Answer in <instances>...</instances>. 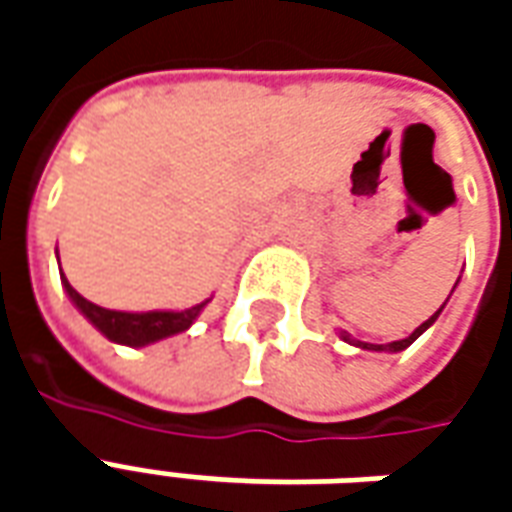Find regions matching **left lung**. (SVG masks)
<instances>
[{"mask_svg":"<svg viewBox=\"0 0 512 512\" xmlns=\"http://www.w3.org/2000/svg\"><path fill=\"white\" fill-rule=\"evenodd\" d=\"M455 285H458V282H455ZM452 290H455V288H452ZM444 304H447V301H444ZM444 304H441L439 310H436V312H433V315H430L428 321L419 323L417 329H414V332L408 334L406 340H395V343H386V345H373V343H362V340H354V337H351V334H348V332H340V337H343V340H345V343H348V345H356V348H365V351H386V354H397V351H406L408 345L414 343V340H417L419 334L428 332L430 326L436 323V318H439V315H441V310H444Z\"/></svg>","mask_w":512,"mask_h":512,"instance_id":"1","label":"left lung"}]
</instances>
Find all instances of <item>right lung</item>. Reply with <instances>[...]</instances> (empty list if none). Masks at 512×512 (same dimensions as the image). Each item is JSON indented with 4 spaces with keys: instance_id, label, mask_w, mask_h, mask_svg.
I'll use <instances>...</instances> for the list:
<instances>
[{
    "instance_id": "obj_1",
    "label": "right lung",
    "mask_w": 512,
    "mask_h": 512,
    "mask_svg": "<svg viewBox=\"0 0 512 512\" xmlns=\"http://www.w3.org/2000/svg\"><path fill=\"white\" fill-rule=\"evenodd\" d=\"M62 288L68 293V299L76 304V310L82 312L87 321L93 323L98 332L104 334L106 340H112L117 345H128V348H145L150 343H158L164 337L180 334L189 329L191 323L200 318V312L205 310L208 301L194 304L189 310H150V312H120L98 307L93 301H87L73 288L71 282L65 279L60 268Z\"/></svg>"
}]
</instances>
